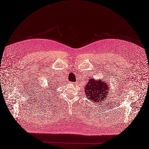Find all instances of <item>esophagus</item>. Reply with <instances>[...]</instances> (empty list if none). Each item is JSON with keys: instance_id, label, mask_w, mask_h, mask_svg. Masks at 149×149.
Segmentation results:
<instances>
[{"instance_id": "34e87169", "label": "esophagus", "mask_w": 149, "mask_h": 149, "mask_svg": "<svg viewBox=\"0 0 149 149\" xmlns=\"http://www.w3.org/2000/svg\"><path fill=\"white\" fill-rule=\"evenodd\" d=\"M70 84H72V85H73V86H75V85H76V82H70Z\"/></svg>"}]
</instances>
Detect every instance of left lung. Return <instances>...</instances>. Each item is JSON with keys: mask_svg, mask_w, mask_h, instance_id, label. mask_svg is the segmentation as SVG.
<instances>
[{"mask_svg": "<svg viewBox=\"0 0 149 149\" xmlns=\"http://www.w3.org/2000/svg\"><path fill=\"white\" fill-rule=\"evenodd\" d=\"M109 89L107 82H105L102 80L95 81L91 77L86 84V86H85L84 90L89 100L96 103H101L102 102V101H105L107 99L106 97L109 94Z\"/></svg>", "mask_w": 149, "mask_h": 149, "instance_id": "8db88e82", "label": "left lung"}]
</instances>
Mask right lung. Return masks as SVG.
<instances>
[{"label":"right lung","mask_w":149,"mask_h":149,"mask_svg":"<svg viewBox=\"0 0 149 149\" xmlns=\"http://www.w3.org/2000/svg\"><path fill=\"white\" fill-rule=\"evenodd\" d=\"M49 90H52L49 91V92H51V93H53V89H52V88H53V85H52V84H50V86H49ZM54 87H56V86H54ZM44 91H45V90H44ZM44 93H45V92ZM43 95H44V94H43Z\"/></svg>","instance_id":"obj_1"}]
</instances>
